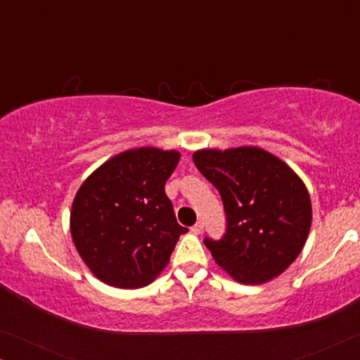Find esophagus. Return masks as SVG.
<instances>
[{
    "label": "esophagus",
    "instance_id": "obj_1",
    "mask_svg": "<svg viewBox=\"0 0 360 360\" xmlns=\"http://www.w3.org/2000/svg\"><path fill=\"white\" fill-rule=\"evenodd\" d=\"M203 228H205L203 223H201V221H198V223H196L193 228H191V231H193L195 234H201V233H203Z\"/></svg>",
    "mask_w": 360,
    "mask_h": 360
}]
</instances>
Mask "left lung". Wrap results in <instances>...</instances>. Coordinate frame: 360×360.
<instances>
[{"mask_svg": "<svg viewBox=\"0 0 360 360\" xmlns=\"http://www.w3.org/2000/svg\"><path fill=\"white\" fill-rule=\"evenodd\" d=\"M193 162L224 205L223 238L203 240L216 264L244 285L282 274L302 252L311 226V201L298 175L259 147L198 150Z\"/></svg>", "mask_w": 360, "mask_h": 360, "instance_id": "1", "label": "left lung"}]
</instances>
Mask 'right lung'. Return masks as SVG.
I'll return each mask as SVG.
<instances>
[{
    "label": "right lung",
    "mask_w": 360,
    "mask_h": 360,
    "mask_svg": "<svg viewBox=\"0 0 360 360\" xmlns=\"http://www.w3.org/2000/svg\"><path fill=\"white\" fill-rule=\"evenodd\" d=\"M180 154L126 150L93 172L78 190L70 231L78 254L101 282L141 288L159 275L186 228L165 195Z\"/></svg>",
    "instance_id": "1"
}]
</instances>
